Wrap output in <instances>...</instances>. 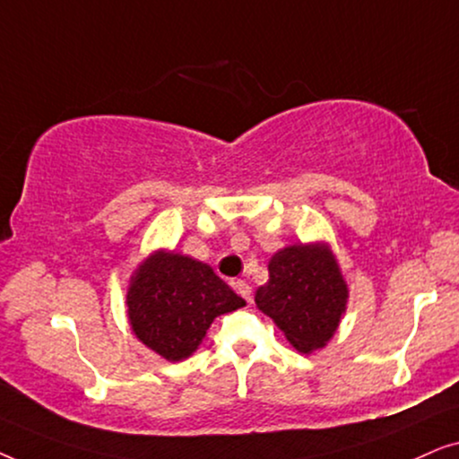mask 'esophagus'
I'll return each instance as SVG.
<instances>
[{
    "instance_id": "esophagus-1",
    "label": "esophagus",
    "mask_w": 459,
    "mask_h": 459,
    "mask_svg": "<svg viewBox=\"0 0 459 459\" xmlns=\"http://www.w3.org/2000/svg\"><path fill=\"white\" fill-rule=\"evenodd\" d=\"M234 288H236V292L240 294V297L247 300V303H250V300H253V288H250L247 281H242V280H238L236 284H234Z\"/></svg>"
}]
</instances>
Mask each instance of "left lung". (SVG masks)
I'll use <instances>...</instances> for the list:
<instances>
[{
	"label": "left lung",
	"instance_id": "left-lung-1",
	"mask_svg": "<svg viewBox=\"0 0 459 459\" xmlns=\"http://www.w3.org/2000/svg\"><path fill=\"white\" fill-rule=\"evenodd\" d=\"M347 284L328 247H288L269 261V281L255 294L259 309L275 322L300 353L324 347L334 336Z\"/></svg>",
	"mask_w": 459,
	"mask_h": 459
}]
</instances>
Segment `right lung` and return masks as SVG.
Returning a JSON list of instances; mask_svg holds the SVG:
<instances>
[{"label": "right lung", "mask_w": 459, "mask_h": 459, "mask_svg": "<svg viewBox=\"0 0 459 459\" xmlns=\"http://www.w3.org/2000/svg\"><path fill=\"white\" fill-rule=\"evenodd\" d=\"M244 305L209 265L165 250L143 261L127 292L131 330L169 361L190 357L212 319Z\"/></svg>", "instance_id": "right-lung-1"}]
</instances>
